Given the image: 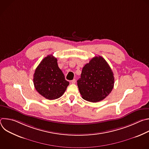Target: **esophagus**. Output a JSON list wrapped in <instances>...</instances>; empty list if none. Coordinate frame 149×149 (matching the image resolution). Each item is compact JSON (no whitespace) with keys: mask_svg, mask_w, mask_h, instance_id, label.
Masks as SVG:
<instances>
[{"mask_svg":"<svg viewBox=\"0 0 149 149\" xmlns=\"http://www.w3.org/2000/svg\"><path fill=\"white\" fill-rule=\"evenodd\" d=\"M71 84H75V82H76V80H75V79H72V80L71 81Z\"/></svg>","mask_w":149,"mask_h":149,"instance_id":"obj_1","label":"esophagus"}]
</instances>
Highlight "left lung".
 Returning a JSON list of instances; mask_svg holds the SVG:
<instances>
[{
  "label": "left lung",
  "instance_id": "8db88e82",
  "mask_svg": "<svg viewBox=\"0 0 149 149\" xmlns=\"http://www.w3.org/2000/svg\"><path fill=\"white\" fill-rule=\"evenodd\" d=\"M114 84L113 72L102 56H95L83 67L77 85L82 98L96 102L111 92Z\"/></svg>",
  "mask_w": 149,
  "mask_h": 149
}]
</instances>
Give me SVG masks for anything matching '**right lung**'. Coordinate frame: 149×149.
I'll return each instance as SVG.
<instances>
[{
	"instance_id": "obj_1",
	"label": "right lung",
	"mask_w": 149,
	"mask_h": 149,
	"mask_svg": "<svg viewBox=\"0 0 149 149\" xmlns=\"http://www.w3.org/2000/svg\"><path fill=\"white\" fill-rule=\"evenodd\" d=\"M33 80L36 90L49 100L61 97L70 84L52 55L42 60L35 70Z\"/></svg>"
}]
</instances>
